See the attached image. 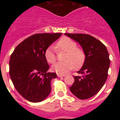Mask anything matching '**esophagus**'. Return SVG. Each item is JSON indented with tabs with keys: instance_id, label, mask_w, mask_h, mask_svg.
<instances>
[{
	"instance_id": "obj_1",
	"label": "esophagus",
	"mask_w": 120,
	"mask_h": 120,
	"mask_svg": "<svg viewBox=\"0 0 120 120\" xmlns=\"http://www.w3.org/2000/svg\"><path fill=\"white\" fill-rule=\"evenodd\" d=\"M57 76H58V77H64V76H65V75H60V74H57Z\"/></svg>"
}]
</instances>
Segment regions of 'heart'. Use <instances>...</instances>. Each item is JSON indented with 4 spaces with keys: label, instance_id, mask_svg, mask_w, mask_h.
I'll use <instances>...</instances> for the list:
<instances>
[{
    "label": "heart",
    "instance_id": "obj_1",
    "mask_svg": "<svg viewBox=\"0 0 120 120\" xmlns=\"http://www.w3.org/2000/svg\"><path fill=\"white\" fill-rule=\"evenodd\" d=\"M55 48L58 51L66 52L64 62H58L52 67L53 71L58 74H65L73 68L77 69L84 64L86 55L83 50L77 48V45L75 41L68 37H62L55 45ZM44 56L46 61L49 64H53L56 59V54L53 46L51 45L45 50Z\"/></svg>",
    "mask_w": 120,
    "mask_h": 120
}]
</instances>
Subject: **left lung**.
Wrapping results in <instances>:
<instances>
[{
	"mask_svg": "<svg viewBox=\"0 0 120 120\" xmlns=\"http://www.w3.org/2000/svg\"><path fill=\"white\" fill-rule=\"evenodd\" d=\"M64 34L79 43L86 55L83 66L77 72L82 76H74L75 82L70 90L79 99H88L96 95L105 83L110 65L109 53L105 45L93 36Z\"/></svg>",
	"mask_w": 120,
	"mask_h": 120,
	"instance_id": "1",
	"label": "left lung"
}]
</instances>
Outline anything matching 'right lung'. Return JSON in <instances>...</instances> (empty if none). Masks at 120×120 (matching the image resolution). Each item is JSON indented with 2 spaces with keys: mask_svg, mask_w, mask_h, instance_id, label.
<instances>
[{
  "mask_svg": "<svg viewBox=\"0 0 120 120\" xmlns=\"http://www.w3.org/2000/svg\"><path fill=\"white\" fill-rule=\"evenodd\" d=\"M61 35H33L20 43L11 55V79L19 94L30 102L42 101L50 93L51 80L56 78L57 75L47 72L49 66L44 52Z\"/></svg>",
  "mask_w": 120,
  "mask_h": 120,
  "instance_id": "obj_1",
  "label": "right lung"
}]
</instances>
